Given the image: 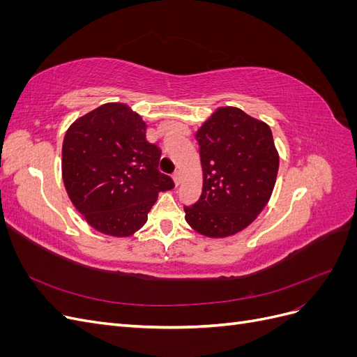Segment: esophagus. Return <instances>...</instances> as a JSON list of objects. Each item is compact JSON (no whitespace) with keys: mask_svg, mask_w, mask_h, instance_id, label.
<instances>
[{"mask_svg":"<svg viewBox=\"0 0 357 357\" xmlns=\"http://www.w3.org/2000/svg\"><path fill=\"white\" fill-rule=\"evenodd\" d=\"M172 180H174V185H176V186H178V185H180V180H181L180 171H176L174 174H172Z\"/></svg>","mask_w":357,"mask_h":357,"instance_id":"34e87169","label":"esophagus"}]
</instances>
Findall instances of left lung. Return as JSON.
Here are the masks:
<instances>
[{
  "label": "left lung",
  "mask_w": 357,
  "mask_h": 357,
  "mask_svg": "<svg viewBox=\"0 0 357 357\" xmlns=\"http://www.w3.org/2000/svg\"><path fill=\"white\" fill-rule=\"evenodd\" d=\"M202 193L185 205L197 232L223 238L243 231L271 197L278 153L269 126L236 107H220L198 129Z\"/></svg>",
  "instance_id": "left-lung-1"
}]
</instances>
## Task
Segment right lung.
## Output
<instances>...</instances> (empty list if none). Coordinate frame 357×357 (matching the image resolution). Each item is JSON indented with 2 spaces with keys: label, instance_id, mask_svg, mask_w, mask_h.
Here are the masks:
<instances>
[{
  "label": "right lung",
  "instance_id": "add662e5",
  "mask_svg": "<svg viewBox=\"0 0 357 357\" xmlns=\"http://www.w3.org/2000/svg\"><path fill=\"white\" fill-rule=\"evenodd\" d=\"M128 105L110 102L77 119L63 138L62 178L92 228L129 236L147 220L158 193L174 181L158 169L160 149Z\"/></svg>",
  "mask_w": 357,
  "mask_h": 357
}]
</instances>
